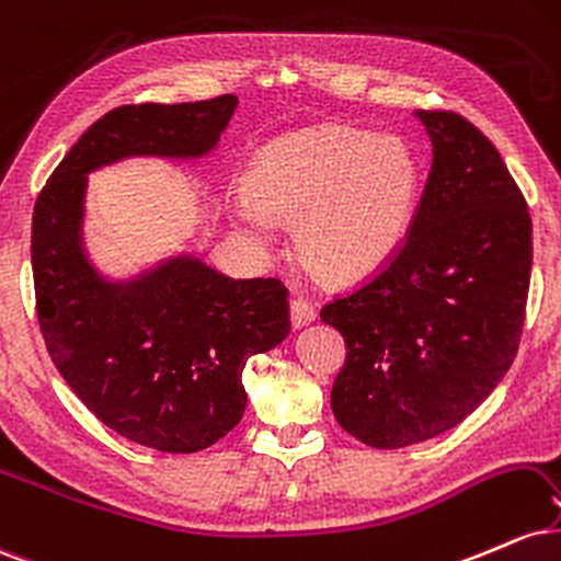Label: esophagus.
<instances>
[{
	"label": "esophagus",
	"instance_id": "1",
	"mask_svg": "<svg viewBox=\"0 0 561 561\" xmlns=\"http://www.w3.org/2000/svg\"><path fill=\"white\" fill-rule=\"evenodd\" d=\"M314 318H318V312H314V307L309 305V301H305V299L291 301V328L294 331L307 328L309 322H314Z\"/></svg>",
	"mask_w": 561,
	"mask_h": 561
}]
</instances>
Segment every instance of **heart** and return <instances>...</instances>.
I'll list each match as a JSON object with an SVG mask.
<instances>
[{"mask_svg":"<svg viewBox=\"0 0 561 561\" xmlns=\"http://www.w3.org/2000/svg\"><path fill=\"white\" fill-rule=\"evenodd\" d=\"M417 191L420 164L410 144L322 125L256 157L233 215L252 239H267L273 220L296 222L294 247L307 273L346 288L373 278L397 254Z\"/></svg>","mask_w":561,"mask_h":561,"instance_id":"obj_1","label":"heart"}]
</instances>
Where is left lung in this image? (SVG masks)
<instances>
[{
    "label": "left lung",
    "instance_id": "8db88e82",
    "mask_svg": "<svg viewBox=\"0 0 561 561\" xmlns=\"http://www.w3.org/2000/svg\"><path fill=\"white\" fill-rule=\"evenodd\" d=\"M414 115L433 164L410 236L370 283L320 312L346 341L333 414L373 449L436 438L491 397L530 288L533 222L502 154L457 112Z\"/></svg>",
    "mask_w": 561,
    "mask_h": 561
}]
</instances>
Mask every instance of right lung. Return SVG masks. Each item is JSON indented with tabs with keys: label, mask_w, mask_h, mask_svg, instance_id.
<instances>
[{
	"label": "right lung",
	"mask_w": 561,
	"mask_h": 561,
	"mask_svg": "<svg viewBox=\"0 0 561 561\" xmlns=\"http://www.w3.org/2000/svg\"><path fill=\"white\" fill-rule=\"evenodd\" d=\"M236 104L222 94L107 112L72 144L33 207V286L51 362L104 425L157 451H202L239 425L249 357L291 331L286 288L228 278L188 252L110 278L85 252L89 175L130 157L202 160Z\"/></svg>",
	"instance_id": "obj_1"
}]
</instances>
